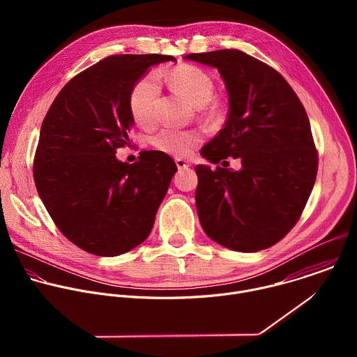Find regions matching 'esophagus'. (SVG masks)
I'll return each instance as SVG.
<instances>
[{
  "label": "esophagus",
  "mask_w": 357,
  "mask_h": 357,
  "mask_svg": "<svg viewBox=\"0 0 357 357\" xmlns=\"http://www.w3.org/2000/svg\"><path fill=\"white\" fill-rule=\"evenodd\" d=\"M175 164L178 167V169H185V168H189L190 167V162L189 161H185L182 158H176L175 160Z\"/></svg>",
  "instance_id": "obj_1"
}]
</instances>
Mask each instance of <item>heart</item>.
Listing matches in <instances>:
<instances>
[{"label": "heart", "mask_w": 357, "mask_h": 357, "mask_svg": "<svg viewBox=\"0 0 357 357\" xmlns=\"http://www.w3.org/2000/svg\"><path fill=\"white\" fill-rule=\"evenodd\" d=\"M164 77L172 91L183 97L195 107L206 106L215 90L213 79L203 69L182 65ZM160 94V86L155 76H146L137 82L130 94V110L134 121L139 127H151L155 123V107ZM202 141L197 130L165 128L151 138V144L157 149L172 157H188L193 148Z\"/></svg>", "instance_id": "1"}]
</instances>
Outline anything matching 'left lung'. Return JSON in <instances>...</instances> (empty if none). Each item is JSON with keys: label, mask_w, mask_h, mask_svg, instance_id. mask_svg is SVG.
Instances as JSON below:
<instances>
[{"label": "left lung", "mask_w": 357, "mask_h": 357, "mask_svg": "<svg viewBox=\"0 0 357 357\" xmlns=\"http://www.w3.org/2000/svg\"><path fill=\"white\" fill-rule=\"evenodd\" d=\"M183 59L216 68L229 96L225 127L202 146L200 155L212 164L227 157L241 161L238 171L196 165L202 229L234 251L268 248L295 226L317 179L318 154L308 116L277 70L240 50Z\"/></svg>", "instance_id": "1"}]
</instances>
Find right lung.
I'll return each instance as SVG.
<instances>
[{
    "mask_svg": "<svg viewBox=\"0 0 357 357\" xmlns=\"http://www.w3.org/2000/svg\"><path fill=\"white\" fill-rule=\"evenodd\" d=\"M168 55L109 56L75 76L46 113L33 161L40 200L58 229L82 250L114 257L141 244L154 226L176 165L162 151L134 164L116 149L134 126L132 87Z\"/></svg>",
    "mask_w": 357,
    "mask_h": 357,
    "instance_id": "add662e5",
    "label": "right lung"
}]
</instances>
